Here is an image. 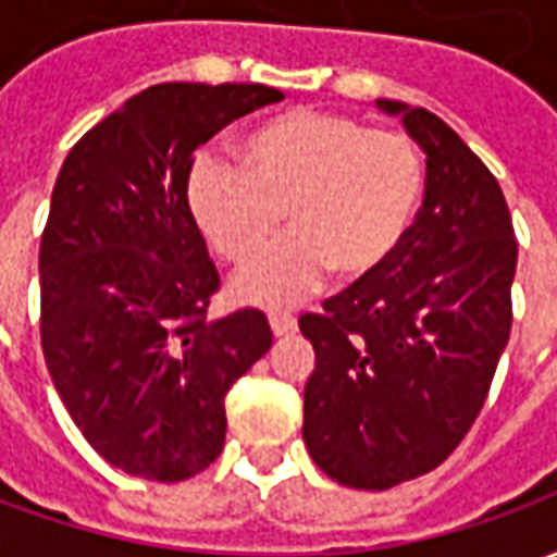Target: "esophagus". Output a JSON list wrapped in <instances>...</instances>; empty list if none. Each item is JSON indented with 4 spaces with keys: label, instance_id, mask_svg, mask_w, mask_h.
Here are the masks:
<instances>
[{
    "label": "esophagus",
    "instance_id": "34e87169",
    "mask_svg": "<svg viewBox=\"0 0 557 557\" xmlns=\"http://www.w3.org/2000/svg\"><path fill=\"white\" fill-rule=\"evenodd\" d=\"M268 322H271L274 337H289V334H295V327H298V319L292 313H271L268 315Z\"/></svg>",
    "mask_w": 557,
    "mask_h": 557
}]
</instances>
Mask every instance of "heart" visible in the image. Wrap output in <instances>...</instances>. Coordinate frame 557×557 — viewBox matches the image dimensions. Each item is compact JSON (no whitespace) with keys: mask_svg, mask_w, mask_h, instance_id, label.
Segmentation results:
<instances>
[{"mask_svg":"<svg viewBox=\"0 0 557 557\" xmlns=\"http://www.w3.org/2000/svg\"><path fill=\"white\" fill-rule=\"evenodd\" d=\"M423 158L394 131L351 115L292 110L256 125L238 160L199 154L187 208L208 244L250 262L278 234L282 211L296 235L232 280L242 304L283 307L339 280L379 274L406 242L423 199Z\"/></svg>","mask_w":557,"mask_h":557,"instance_id":"obj_1","label":"heart"}]
</instances>
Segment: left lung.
I'll use <instances>...</instances> for the list:
<instances>
[{
	"label": "left lung",
	"mask_w": 557,
	"mask_h": 557,
	"mask_svg": "<svg viewBox=\"0 0 557 557\" xmlns=\"http://www.w3.org/2000/svg\"><path fill=\"white\" fill-rule=\"evenodd\" d=\"M426 154L423 206L379 274L298 319L304 444L327 478L391 490L454 454L510 339L516 238L495 175L430 110L379 98Z\"/></svg>",
	"instance_id": "left-lung-1"
}]
</instances>
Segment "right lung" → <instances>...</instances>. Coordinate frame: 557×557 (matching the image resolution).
<instances>
[{
  "instance_id": "1",
  "label": "right lung",
  "mask_w": 557,
  "mask_h": 557,
  "mask_svg": "<svg viewBox=\"0 0 557 557\" xmlns=\"http://www.w3.org/2000/svg\"><path fill=\"white\" fill-rule=\"evenodd\" d=\"M283 101L244 83H160L67 151L41 235V346L86 442L175 483L223 450L230 387L271 349L265 313L206 319L220 277L187 208L194 151Z\"/></svg>"
}]
</instances>
